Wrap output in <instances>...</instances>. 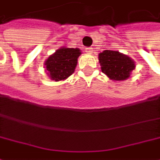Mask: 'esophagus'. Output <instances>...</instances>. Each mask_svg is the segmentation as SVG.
<instances>
[{
  "label": "esophagus",
  "mask_w": 160,
  "mask_h": 160,
  "mask_svg": "<svg viewBox=\"0 0 160 160\" xmlns=\"http://www.w3.org/2000/svg\"><path fill=\"white\" fill-rule=\"evenodd\" d=\"M85 52H86V53H88V54H92V52H93V48H86V49H85Z\"/></svg>",
  "instance_id": "esophagus-1"
}]
</instances>
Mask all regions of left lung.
<instances>
[{
	"instance_id": "8db88e82",
	"label": "left lung",
	"mask_w": 160,
	"mask_h": 160,
	"mask_svg": "<svg viewBox=\"0 0 160 160\" xmlns=\"http://www.w3.org/2000/svg\"><path fill=\"white\" fill-rule=\"evenodd\" d=\"M98 62L102 73L115 82L125 81L130 78L136 63L130 57L118 51L104 50L98 54Z\"/></svg>"
}]
</instances>
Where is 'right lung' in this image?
<instances>
[{
    "label": "right lung",
    "mask_w": 160,
    "mask_h": 160,
    "mask_svg": "<svg viewBox=\"0 0 160 160\" xmlns=\"http://www.w3.org/2000/svg\"><path fill=\"white\" fill-rule=\"evenodd\" d=\"M82 52L78 48L60 47L44 62V68L52 81L61 82L70 77L77 66Z\"/></svg>",
    "instance_id": "obj_1"
}]
</instances>
